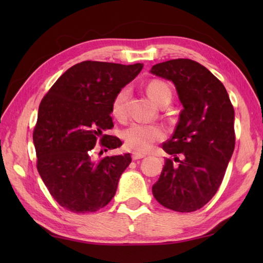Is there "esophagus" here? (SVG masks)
<instances>
[{"label":"esophagus","mask_w":263,"mask_h":263,"mask_svg":"<svg viewBox=\"0 0 263 263\" xmlns=\"http://www.w3.org/2000/svg\"><path fill=\"white\" fill-rule=\"evenodd\" d=\"M142 158H145V155L142 153H138V152L132 153V159L133 160H139V159H142Z\"/></svg>","instance_id":"esophagus-1"}]
</instances>
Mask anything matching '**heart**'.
<instances>
[{
    "instance_id": "heart-1",
    "label": "heart",
    "mask_w": 263,
    "mask_h": 263,
    "mask_svg": "<svg viewBox=\"0 0 263 263\" xmlns=\"http://www.w3.org/2000/svg\"><path fill=\"white\" fill-rule=\"evenodd\" d=\"M146 91L149 99L155 104L160 105L163 101H171L172 91L166 83L159 80H152L146 86ZM130 94L127 87H123L116 92L111 102V115L118 121L126 117V100ZM123 140L128 148L135 152L146 153L153 147L155 142L163 139L164 132L159 125L133 123L122 132Z\"/></svg>"
}]
</instances>
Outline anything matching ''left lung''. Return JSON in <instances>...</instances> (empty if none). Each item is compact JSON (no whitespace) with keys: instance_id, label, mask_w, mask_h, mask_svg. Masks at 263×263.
<instances>
[{"instance_id":"1","label":"left lung","mask_w":263,"mask_h":263,"mask_svg":"<svg viewBox=\"0 0 263 263\" xmlns=\"http://www.w3.org/2000/svg\"><path fill=\"white\" fill-rule=\"evenodd\" d=\"M151 73L171 80L183 105L166 159L152 186L157 201L177 212L203 208L216 195L235 145L234 109L228 91L210 70L191 59L154 65Z\"/></svg>"}]
</instances>
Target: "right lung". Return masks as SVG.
I'll list each match as a JSON object with an SVG mask.
<instances>
[{
	"label": "right lung",
	"instance_id": "obj_1",
	"mask_svg": "<svg viewBox=\"0 0 263 263\" xmlns=\"http://www.w3.org/2000/svg\"><path fill=\"white\" fill-rule=\"evenodd\" d=\"M141 64L82 61L57 80L39 104L33 128L37 169L59 205L75 213L95 212L116 194L131 154L91 159L92 148H118L122 140L103 135L114 127L111 102L132 81Z\"/></svg>",
	"mask_w": 263,
	"mask_h": 263
}]
</instances>
